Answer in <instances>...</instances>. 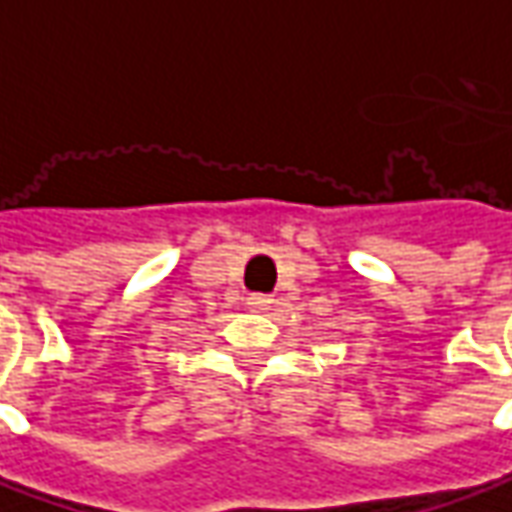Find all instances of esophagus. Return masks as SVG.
I'll list each match as a JSON object with an SVG mask.
<instances>
[{"label": "esophagus", "mask_w": 512, "mask_h": 512, "mask_svg": "<svg viewBox=\"0 0 512 512\" xmlns=\"http://www.w3.org/2000/svg\"><path fill=\"white\" fill-rule=\"evenodd\" d=\"M246 305H249L252 311H257V314H263V311H271V308H274V300H271L269 294H252V297L246 300Z\"/></svg>", "instance_id": "obj_1"}]
</instances>
